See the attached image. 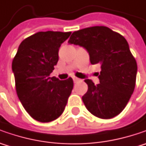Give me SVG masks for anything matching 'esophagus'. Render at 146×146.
Masks as SVG:
<instances>
[{"label":"esophagus","mask_w":146,"mask_h":146,"mask_svg":"<svg viewBox=\"0 0 146 146\" xmlns=\"http://www.w3.org/2000/svg\"><path fill=\"white\" fill-rule=\"evenodd\" d=\"M73 80H74V82L75 83H77V82H79V81H80V80L79 79V78H77V77H73Z\"/></svg>","instance_id":"esophagus-1"}]
</instances>
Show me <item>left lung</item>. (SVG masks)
Masks as SVG:
<instances>
[{"mask_svg":"<svg viewBox=\"0 0 146 146\" xmlns=\"http://www.w3.org/2000/svg\"><path fill=\"white\" fill-rule=\"evenodd\" d=\"M69 44L80 45L92 64H101L100 84L86 79L82 100L88 110L101 119H111L125 108L135 88L137 65L126 39L107 27L96 26L75 31Z\"/></svg>","mask_w":146,"mask_h":146,"instance_id":"8db88e82","label":"left lung"}]
</instances>
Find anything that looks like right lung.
I'll use <instances>...</instances> for the list:
<instances>
[{"label": "right lung", "mask_w": 146, "mask_h": 146, "mask_svg": "<svg viewBox=\"0 0 146 146\" xmlns=\"http://www.w3.org/2000/svg\"><path fill=\"white\" fill-rule=\"evenodd\" d=\"M71 32L40 31L23 40L12 62L16 92L27 112L48 123L64 111L73 80L49 77L58 61L61 44Z\"/></svg>", "instance_id": "obj_1"}]
</instances>
